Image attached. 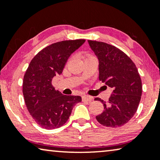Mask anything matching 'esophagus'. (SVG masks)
Instances as JSON below:
<instances>
[{
  "mask_svg": "<svg viewBox=\"0 0 160 160\" xmlns=\"http://www.w3.org/2000/svg\"><path fill=\"white\" fill-rule=\"evenodd\" d=\"M82 99L83 102H91V101L93 100V97H91V96H83L82 97Z\"/></svg>",
  "mask_w": 160,
  "mask_h": 160,
  "instance_id": "esophagus-1",
  "label": "esophagus"
}]
</instances>
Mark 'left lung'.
I'll list each match as a JSON object with an SVG mask.
<instances>
[{"instance_id": "8db88e82", "label": "left lung", "mask_w": 160, "mask_h": 160, "mask_svg": "<svg viewBox=\"0 0 160 160\" xmlns=\"http://www.w3.org/2000/svg\"><path fill=\"white\" fill-rule=\"evenodd\" d=\"M98 58L99 80L113 88L104 110L96 117L101 125L118 128L126 124L136 113L142 94V83L136 64L117 47L103 42L88 40Z\"/></svg>"}]
</instances>
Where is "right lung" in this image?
I'll return each mask as SVG.
<instances>
[{
  "instance_id": "obj_1",
  "label": "right lung",
  "mask_w": 160,
  "mask_h": 160,
  "mask_svg": "<svg viewBox=\"0 0 160 160\" xmlns=\"http://www.w3.org/2000/svg\"><path fill=\"white\" fill-rule=\"evenodd\" d=\"M85 40H64L46 47L31 60L24 74L22 92L28 112L45 129H55L64 125L79 96H66L55 90L53 78L62 73L68 58Z\"/></svg>"
}]
</instances>
